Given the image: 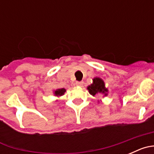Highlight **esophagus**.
<instances>
[{
    "label": "esophagus",
    "instance_id": "esophagus-1",
    "mask_svg": "<svg viewBox=\"0 0 154 154\" xmlns=\"http://www.w3.org/2000/svg\"><path fill=\"white\" fill-rule=\"evenodd\" d=\"M75 85H77V86H82V85H83V82H79V81H77L75 82Z\"/></svg>",
    "mask_w": 154,
    "mask_h": 154
}]
</instances>
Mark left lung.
<instances>
[{
  "label": "left lung",
  "instance_id": "obj_1",
  "mask_svg": "<svg viewBox=\"0 0 154 154\" xmlns=\"http://www.w3.org/2000/svg\"><path fill=\"white\" fill-rule=\"evenodd\" d=\"M89 92L91 95L95 96L98 92L105 93L107 92V89L105 88L104 82L99 78H95L93 79V83L88 87Z\"/></svg>",
  "mask_w": 154,
  "mask_h": 154
}]
</instances>
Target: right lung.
Segmentation results:
<instances>
[{
    "instance_id": "add662e5",
    "label": "right lung",
    "mask_w": 154,
    "mask_h": 154,
    "mask_svg": "<svg viewBox=\"0 0 154 154\" xmlns=\"http://www.w3.org/2000/svg\"><path fill=\"white\" fill-rule=\"evenodd\" d=\"M65 92V89H58V90L55 91V94L56 95V96H63Z\"/></svg>"
}]
</instances>
